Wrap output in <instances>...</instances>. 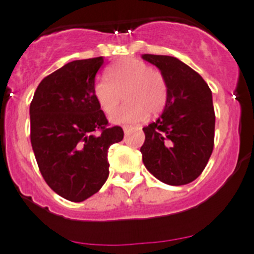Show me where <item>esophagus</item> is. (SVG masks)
<instances>
[{"label": "esophagus", "instance_id": "1", "mask_svg": "<svg viewBox=\"0 0 254 254\" xmlns=\"http://www.w3.org/2000/svg\"><path fill=\"white\" fill-rule=\"evenodd\" d=\"M123 130H124L125 135H129V132L131 131L132 127H127V125H124V127H123Z\"/></svg>", "mask_w": 254, "mask_h": 254}]
</instances>
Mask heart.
Instances as JSON below:
<instances>
[{"mask_svg":"<svg viewBox=\"0 0 254 254\" xmlns=\"http://www.w3.org/2000/svg\"><path fill=\"white\" fill-rule=\"evenodd\" d=\"M109 77L94 82L93 94L102 111L111 114L125 93L127 103L111 115L117 124H136L161 114L167 106L168 83L165 75L147 63L124 58L109 67Z\"/></svg>","mask_w":254,"mask_h":254,"instance_id":"b5f03b06","label":"heart"}]
</instances>
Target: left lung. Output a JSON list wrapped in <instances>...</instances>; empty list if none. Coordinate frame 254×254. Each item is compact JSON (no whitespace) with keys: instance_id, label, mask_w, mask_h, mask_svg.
Masks as SVG:
<instances>
[{"instance_id":"8db88e82","label":"left lung","mask_w":254,"mask_h":254,"mask_svg":"<svg viewBox=\"0 0 254 254\" xmlns=\"http://www.w3.org/2000/svg\"><path fill=\"white\" fill-rule=\"evenodd\" d=\"M168 83L162 115L143 127L140 148L148 172L170 186H184L198 178L214 148L215 112L209 86L198 72L177 58L143 54Z\"/></svg>"}]
</instances>
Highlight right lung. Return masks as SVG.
Here are the masks:
<instances>
[{
	"mask_svg": "<svg viewBox=\"0 0 254 254\" xmlns=\"http://www.w3.org/2000/svg\"><path fill=\"white\" fill-rule=\"evenodd\" d=\"M103 56L66 64L38 86L30 103V142L43 178L70 201L96 194L109 176L108 150L122 141L93 94Z\"/></svg>",
	"mask_w": 254,
	"mask_h": 254,
	"instance_id": "obj_1",
	"label": "right lung"
}]
</instances>
